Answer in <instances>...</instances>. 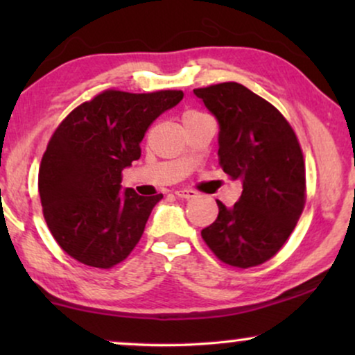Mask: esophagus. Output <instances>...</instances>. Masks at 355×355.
I'll return each mask as SVG.
<instances>
[{"mask_svg": "<svg viewBox=\"0 0 355 355\" xmlns=\"http://www.w3.org/2000/svg\"><path fill=\"white\" fill-rule=\"evenodd\" d=\"M179 198H193L197 197V192L192 191V189H179V191L174 192Z\"/></svg>", "mask_w": 355, "mask_h": 355, "instance_id": "34e87169", "label": "esophagus"}]
</instances>
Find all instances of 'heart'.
I'll return each mask as SVG.
<instances>
[{
	"instance_id": "b5f03b06",
	"label": "heart",
	"mask_w": 355,
	"mask_h": 355,
	"mask_svg": "<svg viewBox=\"0 0 355 355\" xmlns=\"http://www.w3.org/2000/svg\"><path fill=\"white\" fill-rule=\"evenodd\" d=\"M202 113H198V111H187L186 114H184V119H191V118H197V116H200Z\"/></svg>"
}]
</instances>
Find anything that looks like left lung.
I'll list each match as a JSON object with an SVG mask.
<instances>
[{
	"mask_svg": "<svg viewBox=\"0 0 355 355\" xmlns=\"http://www.w3.org/2000/svg\"><path fill=\"white\" fill-rule=\"evenodd\" d=\"M220 124L218 159L242 196L220 213L202 237L223 263L250 268L275 257L305 205V163L288 119L237 82L193 90Z\"/></svg>",
	"mask_w": 355,
	"mask_h": 355,
	"instance_id": "8db88e82",
	"label": "left lung"
}]
</instances>
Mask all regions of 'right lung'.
Returning <instances> with one entry per match:
<instances>
[{
  "label": "right lung",
  "instance_id": "right-lung-1",
  "mask_svg": "<svg viewBox=\"0 0 355 355\" xmlns=\"http://www.w3.org/2000/svg\"><path fill=\"white\" fill-rule=\"evenodd\" d=\"M182 90H105L72 110L53 132L38 171L43 216L67 255L95 268L128 259L163 193L121 192L123 169L140 158L150 124Z\"/></svg>",
  "mask_w": 355,
  "mask_h": 355
}]
</instances>
